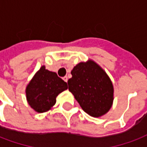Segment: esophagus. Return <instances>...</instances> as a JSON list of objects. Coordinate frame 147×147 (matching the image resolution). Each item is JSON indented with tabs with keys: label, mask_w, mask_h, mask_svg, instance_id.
<instances>
[{
	"label": "esophagus",
	"mask_w": 147,
	"mask_h": 147,
	"mask_svg": "<svg viewBox=\"0 0 147 147\" xmlns=\"http://www.w3.org/2000/svg\"><path fill=\"white\" fill-rule=\"evenodd\" d=\"M63 80H64L65 82H67V81H68V77H67V76L63 77Z\"/></svg>",
	"instance_id": "obj_1"
}]
</instances>
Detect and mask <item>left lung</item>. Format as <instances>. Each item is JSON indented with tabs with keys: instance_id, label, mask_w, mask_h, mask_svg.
<instances>
[{
	"instance_id": "obj_1",
	"label": "left lung",
	"mask_w": 147,
	"mask_h": 147,
	"mask_svg": "<svg viewBox=\"0 0 147 147\" xmlns=\"http://www.w3.org/2000/svg\"><path fill=\"white\" fill-rule=\"evenodd\" d=\"M68 90L85 112L98 118L111 109L114 87L107 73L92 60L80 62L71 71Z\"/></svg>"
}]
</instances>
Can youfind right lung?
I'll list each match as a JSON object with an SVG mask.
<instances>
[{
    "mask_svg": "<svg viewBox=\"0 0 147 147\" xmlns=\"http://www.w3.org/2000/svg\"><path fill=\"white\" fill-rule=\"evenodd\" d=\"M67 89V83L57 73L42 66L26 86L27 101L36 112H46L55 104L57 95Z\"/></svg>",
    "mask_w": 147,
    "mask_h": 147,
    "instance_id": "add662e5",
    "label": "right lung"
}]
</instances>
